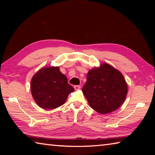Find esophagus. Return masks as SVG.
<instances>
[{
	"instance_id": "esophagus-1",
	"label": "esophagus",
	"mask_w": 155,
	"mask_h": 155,
	"mask_svg": "<svg viewBox=\"0 0 155 155\" xmlns=\"http://www.w3.org/2000/svg\"><path fill=\"white\" fill-rule=\"evenodd\" d=\"M74 88L75 89V90H79V89L81 88V85H74Z\"/></svg>"
}]
</instances>
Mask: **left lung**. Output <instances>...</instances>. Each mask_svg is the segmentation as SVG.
<instances>
[{
  "label": "left lung",
  "instance_id": "1",
  "mask_svg": "<svg viewBox=\"0 0 155 155\" xmlns=\"http://www.w3.org/2000/svg\"><path fill=\"white\" fill-rule=\"evenodd\" d=\"M82 91L91 108L104 114L122 105L127 95L128 86L119 70L103 63L88 72Z\"/></svg>",
  "mask_w": 155,
  "mask_h": 155
}]
</instances>
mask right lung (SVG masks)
Returning a JSON list of instances; mask_svg holds the SVG:
<instances>
[{
    "mask_svg": "<svg viewBox=\"0 0 155 155\" xmlns=\"http://www.w3.org/2000/svg\"><path fill=\"white\" fill-rule=\"evenodd\" d=\"M33 98L44 109H54L65 103L69 94L74 91L59 67H44L31 81Z\"/></svg>",
    "mask_w": 155,
    "mask_h": 155,
    "instance_id": "obj_1",
    "label": "right lung"
}]
</instances>
